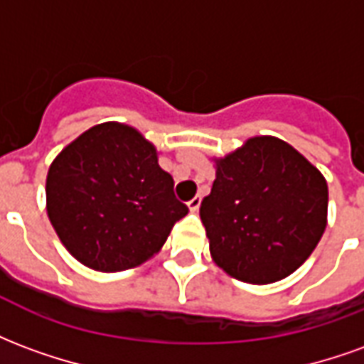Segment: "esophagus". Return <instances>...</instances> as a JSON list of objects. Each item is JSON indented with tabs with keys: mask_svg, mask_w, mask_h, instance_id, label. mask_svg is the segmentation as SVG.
<instances>
[{
	"mask_svg": "<svg viewBox=\"0 0 364 364\" xmlns=\"http://www.w3.org/2000/svg\"><path fill=\"white\" fill-rule=\"evenodd\" d=\"M200 200H203V198H200V195H197V197L191 198L189 203H187V205H189V210H193V213H195V210H198V206H200Z\"/></svg>",
	"mask_w": 364,
	"mask_h": 364,
	"instance_id": "34e87169",
	"label": "esophagus"
}]
</instances>
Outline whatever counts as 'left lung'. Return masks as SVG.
<instances>
[{
  "mask_svg": "<svg viewBox=\"0 0 364 364\" xmlns=\"http://www.w3.org/2000/svg\"><path fill=\"white\" fill-rule=\"evenodd\" d=\"M328 183L292 146L250 138L216 161L200 220L216 265L237 281L269 284L294 273L320 242Z\"/></svg>",
  "mask_w": 364,
  "mask_h": 364,
  "instance_id": "obj_1",
  "label": "left lung"
}]
</instances>
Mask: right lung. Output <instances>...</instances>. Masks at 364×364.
Here are the masks:
<instances>
[{
	"instance_id": "obj_1",
	"label": "right lung",
	"mask_w": 364,
	"mask_h": 364,
	"mask_svg": "<svg viewBox=\"0 0 364 364\" xmlns=\"http://www.w3.org/2000/svg\"><path fill=\"white\" fill-rule=\"evenodd\" d=\"M46 210L68 252L105 273L150 259L189 213L156 148L119 122L97 124L60 151L46 177Z\"/></svg>"
}]
</instances>
